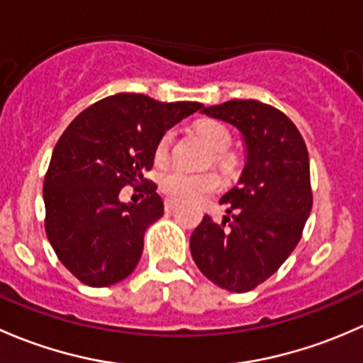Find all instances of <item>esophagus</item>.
<instances>
[{
  "label": "esophagus",
  "mask_w": 363,
  "mask_h": 363,
  "mask_svg": "<svg viewBox=\"0 0 363 363\" xmlns=\"http://www.w3.org/2000/svg\"><path fill=\"white\" fill-rule=\"evenodd\" d=\"M179 205V202L177 200H174V199H167L164 200V208H167V211H174L175 207H177Z\"/></svg>",
  "instance_id": "34e87169"
}]
</instances>
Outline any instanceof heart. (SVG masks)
I'll list each match as a JSON object with an SVG mask.
<instances>
[{
	"mask_svg": "<svg viewBox=\"0 0 363 363\" xmlns=\"http://www.w3.org/2000/svg\"><path fill=\"white\" fill-rule=\"evenodd\" d=\"M196 131L200 137L211 145L214 151V164H218L223 170H232L235 167V156L228 151L232 147V131L225 126L223 123L216 119H203L196 124ZM172 142H174V131L168 130L161 135L156 145L155 158L156 161H164L170 152ZM221 177L212 172H203V174H195V172H188L184 168H170L161 175L160 186L168 196L177 200H195L200 196L214 193L221 188Z\"/></svg>",
	"mask_w": 363,
	"mask_h": 363,
	"instance_id": "obj_1",
	"label": "heart"
}]
</instances>
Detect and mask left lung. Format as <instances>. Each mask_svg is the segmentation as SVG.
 I'll return each mask as SVG.
<instances>
[{
	"label": "left lung",
	"mask_w": 363,
	"mask_h": 363,
	"mask_svg": "<svg viewBox=\"0 0 363 363\" xmlns=\"http://www.w3.org/2000/svg\"><path fill=\"white\" fill-rule=\"evenodd\" d=\"M233 124L246 142V167L219 203L228 216L205 214L189 239L200 272L235 294L251 291L294 252L313 207L309 155L290 117L256 100L202 108Z\"/></svg>",
	"instance_id": "left-lung-1"
}]
</instances>
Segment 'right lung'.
Returning <instances> with one entry per match:
<instances>
[{
    "instance_id": "1",
    "label": "right lung",
    "mask_w": 363,
    "mask_h": 363,
    "mask_svg": "<svg viewBox=\"0 0 363 363\" xmlns=\"http://www.w3.org/2000/svg\"><path fill=\"white\" fill-rule=\"evenodd\" d=\"M202 107L117 93L80 112L61 135L43 181L45 233L80 283L111 286L133 272L145 230L164 208L144 172L152 168L161 135ZM128 184L146 193L140 204L118 200Z\"/></svg>"
}]
</instances>
